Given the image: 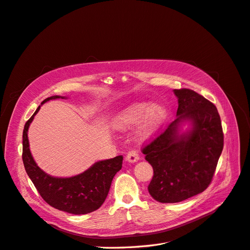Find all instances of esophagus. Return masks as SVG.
I'll list each match as a JSON object with an SVG mask.
<instances>
[{
    "label": "esophagus",
    "mask_w": 250,
    "mask_h": 250,
    "mask_svg": "<svg viewBox=\"0 0 250 250\" xmlns=\"http://www.w3.org/2000/svg\"><path fill=\"white\" fill-rule=\"evenodd\" d=\"M126 160L128 162H132V164H134V162H137L139 160V154L138 152L136 150H131L128 151V153L126 155Z\"/></svg>",
    "instance_id": "34e87169"
}]
</instances>
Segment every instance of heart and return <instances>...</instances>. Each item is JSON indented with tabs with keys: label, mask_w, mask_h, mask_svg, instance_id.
<instances>
[{
	"label": "heart",
	"mask_w": 250,
	"mask_h": 250,
	"mask_svg": "<svg viewBox=\"0 0 250 250\" xmlns=\"http://www.w3.org/2000/svg\"><path fill=\"white\" fill-rule=\"evenodd\" d=\"M167 111L159 104L149 106L148 103H135L118 114L114 125L117 128H126L140 124L142 120L139 134L142 139L153 137L165 121Z\"/></svg>",
	"instance_id": "heart-1"
}]
</instances>
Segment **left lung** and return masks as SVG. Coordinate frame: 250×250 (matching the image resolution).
Segmentation results:
<instances>
[{"mask_svg":"<svg viewBox=\"0 0 250 250\" xmlns=\"http://www.w3.org/2000/svg\"><path fill=\"white\" fill-rule=\"evenodd\" d=\"M173 93L179 103L178 117L142 150L154 173L148 191L161 203L181 202L203 192L212 180L224 148L216 107L189 89ZM184 121H189L191 128L181 133Z\"/></svg>","mask_w":250,"mask_h":250,"instance_id":"left-lung-1","label":"left lung"}]
</instances>
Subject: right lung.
<instances>
[{"instance_id": "1", "label": "right lung", "mask_w": 250, "mask_h": 250, "mask_svg": "<svg viewBox=\"0 0 250 250\" xmlns=\"http://www.w3.org/2000/svg\"><path fill=\"white\" fill-rule=\"evenodd\" d=\"M58 98L65 97L52 96L45 99L26 122L22 135L23 165L42 198L52 208L72 214L90 213L98 209L105 201L115 173L123 167L124 157L119 155L97 161L85 171L70 178H55L42 170L30 153L28 127L42 104Z\"/></svg>"}]
</instances>
